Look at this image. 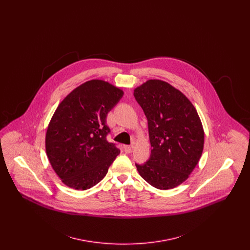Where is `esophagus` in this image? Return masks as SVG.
Returning <instances> with one entry per match:
<instances>
[{"label": "esophagus", "instance_id": "34e87169", "mask_svg": "<svg viewBox=\"0 0 250 250\" xmlns=\"http://www.w3.org/2000/svg\"><path fill=\"white\" fill-rule=\"evenodd\" d=\"M124 151L126 154H130V153H132V147L129 145H124Z\"/></svg>", "mask_w": 250, "mask_h": 250}]
</instances>
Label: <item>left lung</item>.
<instances>
[{
	"label": "left lung",
	"instance_id": "left-lung-1",
	"mask_svg": "<svg viewBox=\"0 0 250 250\" xmlns=\"http://www.w3.org/2000/svg\"><path fill=\"white\" fill-rule=\"evenodd\" d=\"M148 121L151 155L141 176L158 189H170L188 178L203 150L202 122L188 98L166 82L150 80L134 90Z\"/></svg>",
	"mask_w": 250,
	"mask_h": 250
}]
</instances>
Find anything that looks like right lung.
<instances>
[{
  "mask_svg": "<svg viewBox=\"0 0 250 250\" xmlns=\"http://www.w3.org/2000/svg\"><path fill=\"white\" fill-rule=\"evenodd\" d=\"M124 92L100 80L73 90L56 108L46 134L50 165L67 187L86 190L107 174L120 150L107 141V113Z\"/></svg>",
  "mask_w": 250,
  "mask_h": 250,
  "instance_id": "obj_1",
  "label": "right lung"
}]
</instances>
